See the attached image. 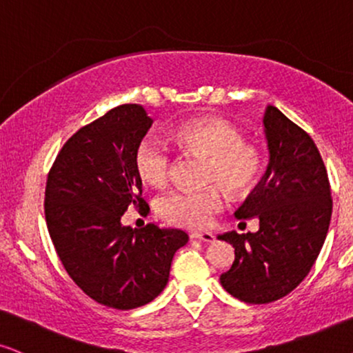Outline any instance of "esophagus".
I'll return each instance as SVG.
<instances>
[{
	"label": "esophagus",
	"mask_w": 353,
	"mask_h": 353,
	"mask_svg": "<svg viewBox=\"0 0 353 353\" xmlns=\"http://www.w3.org/2000/svg\"><path fill=\"white\" fill-rule=\"evenodd\" d=\"M191 239H198V241L203 242H212L214 241V236L211 232H201V230H194V232L190 234Z\"/></svg>",
	"instance_id": "1"
}]
</instances>
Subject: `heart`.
I'll list each match as a JSON object with an SVG mask.
<instances>
[{
	"label": "heart",
	"mask_w": 353,
	"mask_h": 353,
	"mask_svg": "<svg viewBox=\"0 0 353 353\" xmlns=\"http://www.w3.org/2000/svg\"><path fill=\"white\" fill-rule=\"evenodd\" d=\"M180 147L191 154L206 157V183H219L229 191L241 193L254 186L262 170V159L255 147L243 142L236 125L221 117H196L175 129ZM134 165L139 176L152 186H163L172 173V154L167 143L154 136L139 142ZM225 204L219 186L180 188L163 194L157 212L170 224L183 228H204Z\"/></svg>",
	"instance_id": "1"
}]
</instances>
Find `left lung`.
Instances as JSON below:
<instances>
[{
    "mask_svg": "<svg viewBox=\"0 0 353 353\" xmlns=\"http://www.w3.org/2000/svg\"><path fill=\"white\" fill-rule=\"evenodd\" d=\"M270 160L262 180L234 212L259 219L256 232L221 234L236 259L221 285L249 304H267L291 293L306 278L329 230L332 198L327 170L310 134L275 106L263 116Z\"/></svg>",
    "mask_w": 353,
    "mask_h": 353,
    "instance_id": "8db88e82",
    "label": "left lung"
}]
</instances>
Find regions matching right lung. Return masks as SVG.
I'll return each instance as SVG.
<instances>
[{
    "label": "right lung",
    "mask_w": 353,
    "mask_h": 353,
    "mask_svg": "<svg viewBox=\"0 0 353 353\" xmlns=\"http://www.w3.org/2000/svg\"><path fill=\"white\" fill-rule=\"evenodd\" d=\"M154 121L141 104H121L65 142L46 185V221L60 262L99 304L134 310L168 283L180 229L121 224L129 206H147L134 155Z\"/></svg>",
    "instance_id": "add662e5"
}]
</instances>
